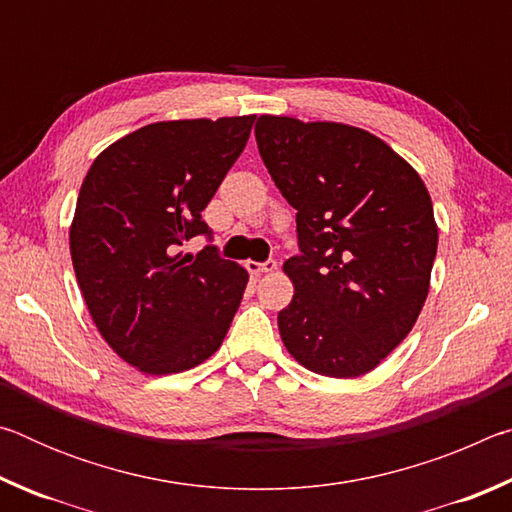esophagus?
I'll return each instance as SVG.
<instances>
[{
  "label": "esophagus",
  "mask_w": 512,
  "mask_h": 512,
  "mask_svg": "<svg viewBox=\"0 0 512 512\" xmlns=\"http://www.w3.org/2000/svg\"><path fill=\"white\" fill-rule=\"evenodd\" d=\"M277 268V262H273V259H268V262H246V271L250 275H264V273H273Z\"/></svg>",
  "instance_id": "34e87169"
}]
</instances>
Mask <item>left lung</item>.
<instances>
[{"instance_id":"1","label":"left lung","mask_w":512,"mask_h":512,"mask_svg":"<svg viewBox=\"0 0 512 512\" xmlns=\"http://www.w3.org/2000/svg\"><path fill=\"white\" fill-rule=\"evenodd\" d=\"M259 155L296 207L300 257L277 314L284 348L318 375L354 379L375 370L427 300L438 225L431 196L384 140L339 121L262 115Z\"/></svg>"}]
</instances>
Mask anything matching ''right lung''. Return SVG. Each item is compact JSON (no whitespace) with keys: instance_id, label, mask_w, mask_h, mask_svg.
Segmentation results:
<instances>
[{"instance_id":"obj_1","label":"right lung","mask_w":512,"mask_h":512,"mask_svg":"<svg viewBox=\"0 0 512 512\" xmlns=\"http://www.w3.org/2000/svg\"><path fill=\"white\" fill-rule=\"evenodd\" d=\"M253 121H155L103 149L83 180L69 225L76 282L103 341L146 375L210 359L244 298L237 262L178 248L210 232L201 212Z\"/></svg>"}]
</instances>
